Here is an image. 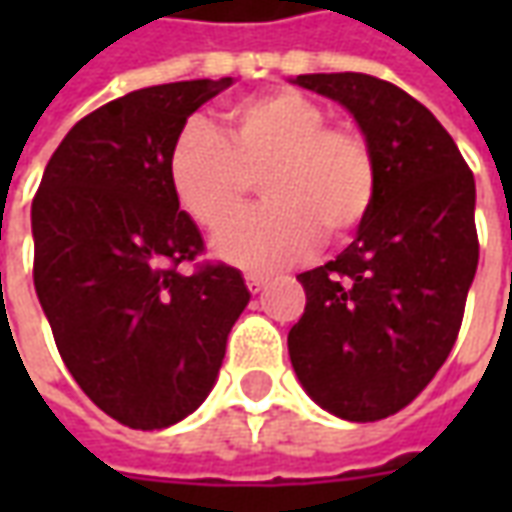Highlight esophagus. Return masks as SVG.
I'll return each mask as SVG.
<instances>
[{
    "instance_id": "obj_1",
    "label": "esophagus",
    "mask_w": 512,
    "mask_h": 512,
    "mask_svg": "<svg viewBox=\"0 0 512 512\" xmlns=\"http://www.w3.org/2000/svg\"><path fill=\"white\" fill-rule=\"evenodd\" d=\"M268 277H263V274H246V288L252 290V293H260V290L266 288Z\"/></svg>"
}]
</instances>
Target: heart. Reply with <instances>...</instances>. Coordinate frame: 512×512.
<instances>
[{
  "label": "heart",
  "mask_w": 512,
  "mask_h": 512,
  "mask_svg": "<svg viewBox=\"0 0 512 512\" xmlns=\"http://www.w3.org/2000/svg\"><path fill=\"white\" fill-rule=\"evenodd\" d=\"M326 120L304 93L268 90L230 106L224 134L202 120L180 128L167 175L191 222L222 230L257 180L268 200L216 238L224 260L268 271L310 255L321 233L343 241L367 222L378 194L376 150L362 128Z\"/></svg>",
  "instance_id": "heart-1"
}]
</instances>
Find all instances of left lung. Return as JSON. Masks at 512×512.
Segmentation results:
<instances>
[{"label":"left lung","mask_w":512,"mask_h":512,"mask_svg":"<svg viewBox=\"0 0 512 512\" xmlns=\"http://www.w3.org/2000/svg\"><path fill=\"white\" fill-rule=\"evenodd\" d=\"M296 84L356 117L378 158V194L356 238L299 274L307 307L288 334L310 397L351 422L406 408L458 340L477 271L474 175L436 117L370 73H307Z\"/></svg>","instance_id":"8db88e82"}]
</instances>
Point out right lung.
I'll use <instances>...</instances> for the list:
<instances>
[{
  "label": "right lung",
  "mask_w": 512,
  "mask_h": 512,
  "mask_svg": "<svg viewBox=\"0 0 512 512\" xmlns=\"http://www.w3.org/2000/svg\"><path fill=\"white\" fill-rule=\"evenodd\" d=\"M230 84H156L98 106L54 150L32 200V277L57 351L84 395L134 430L200 406L249 304L238 268L197 260L202 235L167 175L191 112Z\"/></svg>",
  "instance_id": "add662e5"
}]
</instances>
